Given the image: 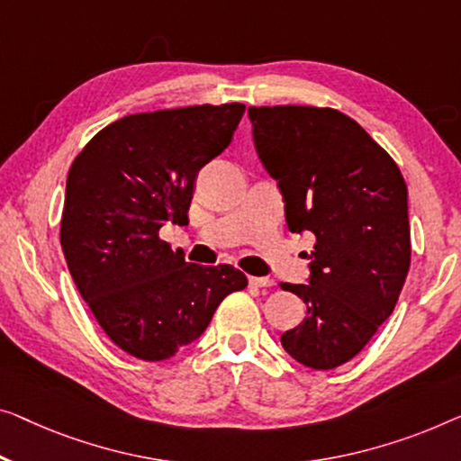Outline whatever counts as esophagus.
<instances>
[{
	"label": "esophagus",
	"instance_id": "esophagus-1",
	"mask_svg": "<svg viewBox=\"0 0 461 461\" xmlns=\"http://www.w3.org/2000/svg\"><path fill=\"white\" fill-rule=\"evenodd\" d=\"M250 285H254V287H273L275 281L271 277H250Z\"/></svg>",
	"mask_w": 461,
	"mask_h": 461
}]
</instances>
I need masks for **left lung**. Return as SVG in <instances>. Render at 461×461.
I'll use <instances>...</instances> for the list:
<instances>
[{
    "label": "left lung",
    "mask_w": 461,
    "mask_h": 461,
    "mask_svg": "<svg viewBox=\"0 0 461 461\" xmlns=\"http://www.w3.org/2000/svg\"><path fill=\"white\" fill-rule=\"evenodd\" d=\"M254 147L294 233L312 231L308 284H281L306 319L281 335L294 360L331 370L373 339L410 269L408 188L387 150L331 107H249Z\"/></svg>",
    "instance_id": "left-lung-1"
}]
</instances>
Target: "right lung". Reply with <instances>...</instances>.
<instances>
[{
    "mask_svg": "<svg viewBox=\"0 0 461 461\" xmlns=\"http://www.w3.org/2000/svg\"><path fill=\"white\" fill-rule=\"evenodd\" d=\"M242 103L126 115L74 159L59 242L80 296L107 338L159 362L201 338L217 306L249 285L231 265L186 263L159 238L184 225L201 167L221 155Z\"/></svg>",
    "mask_w": 461,
    "mask_h": 461,
    "instance_id": "add662e5",
    "label": "right lung"
}]
</instances>
